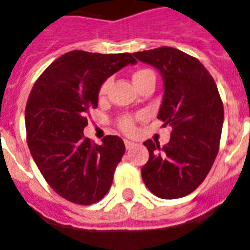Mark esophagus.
Masks as SVG:
<instances>
[{
	"label": "esophagus",
	"instance_id": "1",
	"mask_svg": "<svg viewBox=\"0 0 250 250\" xmlns=\"http://www.w3.org/2000/svg\"><path fill=\"white\" fill-rule=\"evenodd\" d=\"M125 148H131L135 146V142L129 141V140H125Z\"/></svg>",
	"mask_w": 250,
	"mask_h": 250
}]
</instances>
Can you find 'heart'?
<instances>
[{
  "instance_id": "obj_1",
  "label": "heart",
  "mask_w": 250,
  "mask_h": 250,
  "mask_svg": "<svg viewBox=\"0 0 250 250\" xmlns=\"http://www.w3.org/2000/svg\"><path fill=\"white\" fill-rule=\"evenodd\" d=\"M148 73H152V72L148 70L137 71V72L133 75V81H136V80H138V79H141V77H144L145 75H148ZM109 83H110V81H109V80H106L105 83L100 86V90H99L100 96L105 95L106 91H108V89H109ZM119 127H121L122 131L127 132V133H131V132L135 131V121H133V118H132V117H129V115H125V117H122L121 121H119Z\"/></svg>"
}]
</instances>
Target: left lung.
Returning a JSON list of instances; mask_svg holds the SVG:
<instances>
[{
  "label": "left lung",
  "instance_id": "1",
  "mask_svg": "<svg viewBox=\"0 0 250 250\" xmlns=\"http://www.w3.org/2000/svg\"><path fill=\"white\" fill-rule=\"evenodd\" d=\"M155 67L164 83L157 118L173 128L160 147L145 141L148 161L142 167L145 184L155 196L175 200L202 183L219 151L224 105L212 76L197 58L171 47L133 53Z\"/></svg>",
  "mask_w": 250,
  "mask_h": 250
}]
</instances>
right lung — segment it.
<instances>
[{
    "mask_svg": "<svg viewBox=\"0 0 250 250\" xmlns=\"http://www.w3.org/2000/svg\"><path fill=\"white\" fill-rule=\"evenodd\" d=\"M135 63L131 53L72 50L54 61L31 90L25 108L31 156L47 183L67 201L93 205L110 189L125 144L118 136L91 144L83 137L85 115L98 106L104 81Z\"/></svg>",
    "mask_w": 250,
    "mask_h": 250,
    "instance_id": "add662e5",
    "label": "right lung"
}]
</instances>
